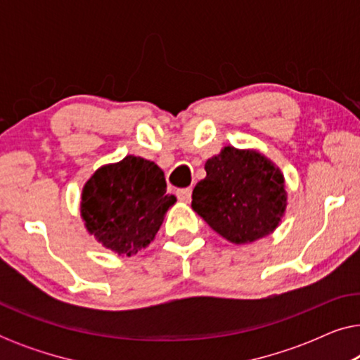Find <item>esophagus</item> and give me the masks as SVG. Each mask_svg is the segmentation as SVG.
I'll use <instances>...</instances> for the list:
<instances>
[{"label":"esophagus","mask_w":360,"mask_h":360,"mask_svg":"<svg viewBox=\"0 0 360 360\" xmlns=\"http://www.w3.org/2000/svg\"><path fill=\"white\" fill-rule=\"evenodd\" d=\"M176 196H179L180 201H185V203H188V201L191 200V188L176 190Z\"/></svg>","instance_id":"obj_1"}]
</instances>
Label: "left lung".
<instances>
[{"label": "left lung", "mask_w": 360, "mask_h": 360, "mask_svg": "<svg viewBox=\"0 0 360 360\" xmlns=\"http://www.w3.org/2000/svg\"><path fill=\"white\" fill-rule=\"evenodd\" d=\"M191 208L233 244L262 239L277 228L287 208L283 174L252 149L224 147L205 164Z\"/></svg>", "instance_id": "left-lung-1"}]
</instances>
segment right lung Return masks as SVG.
<instances>
[{
  "label": "right lung",
  "mask_w": 360,
  "mask_h": 360,
  "mask_svg": "<svg viewBox=\"0 0 360 360\" xmlns=\"http://www.w3.org/2000/svg\"><path fill=\"white\" fill-rule=\"evenodd\" d=\"M175 201L174 195H167L159 165L126 155L90 176L82 191L80 214L98 243L117 255H132L154 240Z\"/></svg>",
  "instance_id": "obj_1"
}]
</instances>
